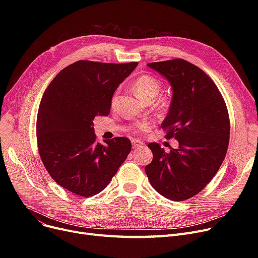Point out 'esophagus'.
Segmentation results:
<instances>
[{"label": "esophagus", "mask_w": 258, "mask_h": 258, "mask_svg": "<svg viewBox=\"0 0 258 258\" xmlns=\"http://www.w3.org/2000/svg\"><path fill=\"white\" fill-rule=\"evenodd\" d=\"M132 144H133V147L134 148H139L143 145V142L141 140H138V139H133L132 140Z\"/></svg>", "instance_id": "obj_1"}]
</instances>
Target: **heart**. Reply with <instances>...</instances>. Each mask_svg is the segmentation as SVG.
Masks as SVG:
<instances>
[{"mask_svg": "<svg viewBox=\"0 0 258 258\" xmlns=\"http://www.w3.org/2000/svg\"><path fill=\"white\" fill-rule=\"evenodd\" d=\"M161 89H162L161 81L157 77H155L151 74H142L134 81L135 92L137 93L139 97H141L142 99L147 100V101L154 100L158 96V94L160 93ZM117 100H118V91H116L111 97L110 104H111L112 108H114L116 106ZM169 105H170V99L168 97L162 98L159 102V106H160V108H162V110H167ZM150 127H151L150 122L144 121V122H141V123L137 124V126L134 130L147 131Z\"/></svg>", "mask_w": 258, "mask_h": 258, "instance_id": "1", "label": "heart"}]
</instances>
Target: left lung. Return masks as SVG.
Returning a JSON list of instances; mask_svg holds the SVG:
<instances>
[{"mask_svg": "<svg viewBox=\"0 0 258 258\" xmlns=\"http://www.w3.org/2000/svg\"><path fill=\"white\" fill-rule=\"evenodd\" d=\"M172 87L169 112L161 127L179 147L165 153L150 143L154 158L145 172L154 189L180 202L201 192L225 159L230 138L226 102L214 81L199 67L182 58L148 63Z\"/></svg>", "mask_w": 258, "mask_h": 258, "instance_id": "1", "label": "left lung"}]
</instances>
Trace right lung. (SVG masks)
I'll return each instance as SVG.
<instances>
[{
	"label": "right lung",
	"instance_id": "1",
	"mask_svg": "<svg viewBox=\"0 0 258 258\" xmlns=\"http://www.w3.org/2000/svg\"><path fill=\"white\" fill-rule=\"evenodd\" d=\"M138 62L78 60L54 78L40 100L37 148L51 178L76 196L102 191L132 150L130 139L97 141L93 120L107 116L111 97Z\"/></svg>",
	"mask_w": 258,
	"mask_h": 258
}]
</instances>
